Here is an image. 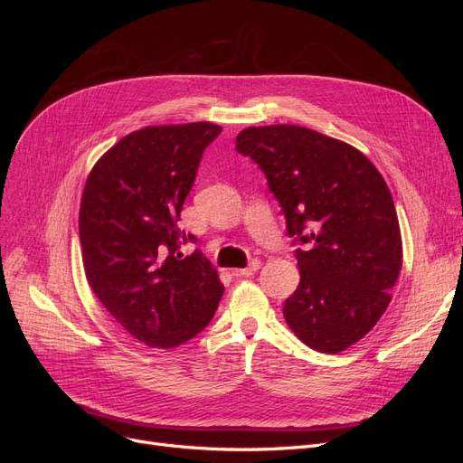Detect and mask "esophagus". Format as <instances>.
Returning <instances> with one entry per match:
<instances>
[{
	"label": "esophagus",
	"mask_w": 463,
	"mask_h": 463,
	"mask_svg": "<svg viewBox=\"0 0 463 463\" xmlns=\"http://www.w3.org/2000/svg\"><path fill=\"white\" fill-rule=\"evenodd\" d=\"M260 269V260H251L248 266H246V269H240V270H234L232 274L236 276V278H241V276H244V278H248V276H253L257 270Z\"/></svg>",
	"instance_id": "obj_1"
}]
</instances>
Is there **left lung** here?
Instances as JSON below:
<instances>
[{
    "label": "left lung",
    "instance_id": "1",
    "mask_svg": "<svg viewBox=\"0 0 463 463\" xmlns=\"http://www.w3.org/2000/svg\"><path fill=\"white\" fill-rule=\"evenodd\" d=\"M236 152L251 157L279 201L300 269L283 304L298 339L342 353L381 319L402 270L392 194L375 165L351 144L300 126L248 128Z\"/></svg>",
    "mask_w": 463,
    "mask_h": 463
}]
</instances>
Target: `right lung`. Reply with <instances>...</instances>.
Here are the masks:
<instances>
[{"label":"right lung","mask_w":463,"mask_h":463,"mask_svg":"<svg viewBox=\"0 0 463 463\" xmlns=\"http://www.w3.org/2000/svg\"><path fill=\"white\" fill-rule=\"evenodd\" d=\"M222 133L208 121L150 126L121 138L86 180L79 234L88 283L112 317L148 347L203 332L223 297L212 262L180 246L178 229L203 152Z\"/></svg>","instance_id":"obj_1"}]
</instances>
